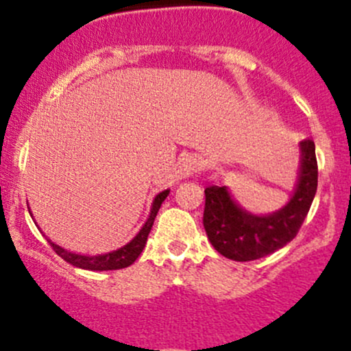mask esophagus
Masks as SVG:
<instances>
[{
  "instance_id": "34e87169",
  "label": "esophagus",
  "mask_w": 351,
  "mask_h": 351,
  "mask_svg": "<svg viewBox=\"0 0 351 351\" xmlns=\"http://www.w3.org/2000/svg\"><path fill=\"white\" fill-rule=\"evenodd\" d=\"M198 169H200V165H198L197 159L192 158V156H186V158L180 159L178 175L182 176V178H186V176L195 175Z\"/></svg>"
}]
</instances>
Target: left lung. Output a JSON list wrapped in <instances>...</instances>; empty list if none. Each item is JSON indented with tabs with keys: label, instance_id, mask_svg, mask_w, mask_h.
<instances>
[{
	"label": "left lung",
	"instance_id": "obj_1",
	"mask_svg": "<svg viewBox=\"0 0 351 351\" xmlns=\"http://www.w3.org/2000/svg\"><path fill=\"white\" fill-rule=\"evenodd\" d=\"M299 180L285 207L274 214L256 215L232 200L226 186L205 189L204 228L208 241L234 261L263 258L284 247L299 232L317 190L316 146L313 139L300 143Z\"/></svg>",
	"mask_w": 351,
	"mask_h": 351
}]
</instances>
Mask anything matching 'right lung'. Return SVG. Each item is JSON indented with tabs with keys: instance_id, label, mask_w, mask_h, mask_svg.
I'll return each mask as SVG.
<instances>
[{
	"instance_id": "obj_1",
	"label": "right lung",
	"mask_w": 351,
	"mask_h": 351,
	"mask_svg": "<svg viewBox=\"0 0 351 351\" xmlns=\"http://www.w3.org/2000/svg\"><path fill=\"white\" fill-rule=\"evenodd\" d=\"M168 193L169 190H165V192L158 193V195L154 197L153 205H151V214L149 217H147L146 224L143 226V229L137 232L136 238H134L132 241L127 243L125 246L119 247V250L115 251H110V253H105V254H97V256H86V254L71 253V251L64 250V247L52 243L51 239H47V241L51 243L52 250H54L62 260H66L67 263L74 265V267L83 268V270L104 271V270H120V268H127L129 265H132L137 258H139L141 253H143L144 246H146V241H147V236H149L151 228H153L154 224V219L156 215H158L159 207H161V204L165 202V198L168 197Z\"/></svg>"
}]
</instances>
